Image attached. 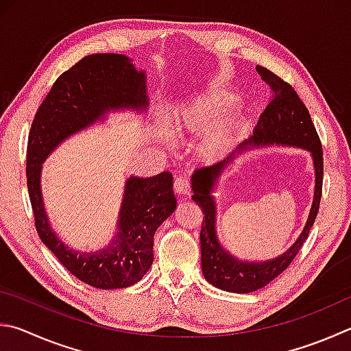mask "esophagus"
<instances>
[{"instance_id":"34e87169","label":"esophagus","mask_w":351,"mask_h":351,"mask_svg":"<svg viewBox=\"0 0 351 351\" xmlns=\"http://www.w3.org/2000/svg\"><path fill=\"white\" fill-rule=\"evenodd\" d=\"M173 189L175 192L181 196L190 195V182L186 176H176L173 182Z\"/></svg>"}]
</instances>
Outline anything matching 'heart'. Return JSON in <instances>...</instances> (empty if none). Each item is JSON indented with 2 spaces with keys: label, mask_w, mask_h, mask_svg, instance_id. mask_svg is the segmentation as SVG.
<instances>
[{
  "label": "heart",
  "mask_w": 351,
  "mask_h": 351,
  "mask_svg": "<svg viewBox=\"0 0 351 351\" xmlns=\"http://www.w3.org/2000/svg\"><path fill=\"white\" fill-rule=\"evenodd\" d=\"M239 103L237 93L210 84L171 110L170 132L175 136L202 132L196 144L197 155L212 161L230 149L238 127L237 118L230 113Z\"/></svg>",
  "instance_id": "1"
}]
</instances>
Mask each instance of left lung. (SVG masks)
Wrapping results in <instances>:
<instances>
[{
    "instance_id": "1",
    "label": "left lung",
    "mask_w": 351,
    "mask_h": 351,
    "mask_svg": "<svg viewBox=\"0 0 351 351\" xmlns=\"http://www.w3.org/2000/svg\"><path fill=\"white\" fill-rule=\"evenodd\" d=\"M256 70L261 78L267 84H270L275 95L259 117L253 135L241 143L239 147L226 159L208 165V167L197 169L192 175V199L204 212L199 234L202 275L207 279V282L216 289L230 293H252L263 289L291 264L305 239L308 238L310 228L315 224L322 195V147L307 107L299 99L295 88L287 84L279 76L261 66H258ZM269 145L296 147L309 152L315 169L314 202L302 234L282 255L265 261L239 260L228 252L219 239L215 227L217 206H215L214 190L228 165L239 154L248 149L268 147Z\"/></svg>"
}]
</instances>
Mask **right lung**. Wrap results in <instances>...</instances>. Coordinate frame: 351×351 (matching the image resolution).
Returning a JSON list of instances; mask_svg holds the SVG:
<instances>
[{
    "label": "right lung",
    "mask_w": 351,
    "mask_h": 351,
    "mask_svg": "<svg viewBox=\"0 0 351 351\" xmlns=\"http://www.w3.org/2000/svg\"><path fill=\"white\" fill-rule=\"evenodd\" d=\"M147 107L144 70H138L125 55L95 53L55 81L32 123L25 171L38 234L73 276L97 289H125L149 271L154 234L176 208L173 176L162 171L127 178L110 241L97 250H76L50 224L41 189L43 164L66 139L103 123L110 113H145Z\"/></svg>",
    "instance_id": "add662e5"
}]
</instances>
